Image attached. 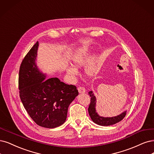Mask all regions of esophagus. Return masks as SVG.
<instances>
[{"mask_svg": "<svg viewBox=\"0 0 154 154\" xmlns=\"http://www.w3.org/2000/svg\"><path fill=\"white\" fill-rule=\"evenodd\" d=\"M78 91L79 93H86V89H85L84 87H79L78 88Z\"/></svg>", "mask_w": 154, "mask_h": 154, "instance_id": "obj_1", "label": "esophagus"}]
</instances>
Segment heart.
Instances as JSON below:
<instances>
[{"instance_id": "heart-1", "label": "heart", "mask_w": 154, "mask_h": 154, "mask_svg": "<svg viewBox=\"0 0 154 154\" xmlns=\"http://www.w3.org/2000/svg\"><path fill=\"white\" fill-rule=\"evenodd\" d=\"M91 51L89 48L82 46L77 48L72 56L71 63L73 66L66 68V73L70 76H75L76 69H79L85 66L84 73L89 77H92L99 73L101 65L98 55L94 54L91 57Z\"/></svg>"}]
</instances>
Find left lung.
I'll list each match as a JSON object with an SVG mask.
<instances>
[{
  "label": "left lung",
  "mask_w": 154,
  "mask_h": 154,
  "mask_svg": "<svg viewBox=\"0 0 154 154\" xmlns=\"http://www.w3.org/2000/svg\"><path fill=\"white\" fill-rule=\"evenodd\" d=\"M89 94L91 96V103L88 108L89 114L92 119V121L100 126H111V125L115 124L119 122L122 121L126 115V111L123 112L120 115L112 117H104L100 116L98 112H96V98L94 95L92 91L89 92Z\"/></svg>",
  "instance_id": "8db88e82"
}]
</instances>
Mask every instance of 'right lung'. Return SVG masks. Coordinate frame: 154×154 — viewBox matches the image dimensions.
Here are the masks:
<instances>
[{
	"label": "right lung",
	"mask_w": 154,
	"mask_h": 154,
	"mask_svg": "<svg viewBox=\"0 0 154 154\" xmlns=\"http://www.w3.org/2000/svg\"><path fill=\"white\" fill-rule=\"evenodd\" d=\"M38 42L22 61L19 72L20 99L32 120L38 126L54 128L63 124L70 104L79 94L77 88L46 74L36 64Z\"/></svg>",
	"instance_id": "1"
}]
</instances>
